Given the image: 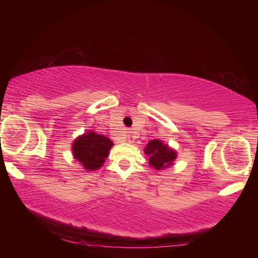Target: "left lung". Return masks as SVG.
Segmentation results:
<instances>
[{
	"label": "left lung",
	"mask_w": 258,
	"mask_h": 258,
	"mask_svg": "<svg viewBox=\"0 0 258 258\" xmlns=\"http://www.w3.org/2000/svg\"><path fill=\"white\" fill-rule=\"evenodd\" d=\"M145 154L148 156L149 164L155 169L167 168L173 165L176 159V151L165 145L160 140H151L145 148Z\"/></svg>",
	"instance_id": "obj_1"
}]
</instances>
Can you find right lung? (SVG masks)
<instances>
[{"label":"right lung","instance_id":"add662e5","mask_svg":"<svg viewBox=\"0 0 258 258\" xmlns=\"http://www.w3.org/2000/svg\"><path fill=\"white\" fill-rule=\"evenodd\" d=\"M112 146L111 140L91 131L78 137L72 149L74 158L80 161L86 171H95L103 165Z\"/></svg>","mask_w":258,"mask_h":258}]
</instances>
